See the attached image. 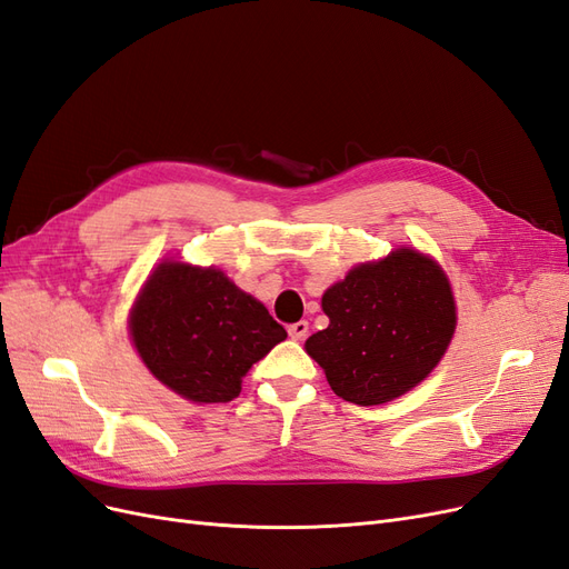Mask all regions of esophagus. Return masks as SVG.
<instances>
[{
    "label": "esophagus",
    "instance_id": "34e87169",
    "mask_svg": "<svg viewBox=\"0 0 569 569\" xmlns=\"http://www.w3.org/2000/svg\"><path fill=\"white\" fill-rule=\"evenodd\" d=\"M306 335H308V322L306 320H299L295 325H289V337L295 339V341L306 339Z\"/></svg>",
    "mask_w": 569,
    "mask_h": 569
}]
</instances>
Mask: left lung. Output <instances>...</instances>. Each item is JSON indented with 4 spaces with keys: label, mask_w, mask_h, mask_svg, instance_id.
Wrapping results in <instances>:
<instances>
[{
    "label": "left lung",
    "mask_w": 569,
    "mask_h": 569,
    "mask_svg": "<svg viewBox=\"0 0 569 569\" xmlns=\"http://www.w3.org/2000/svg\"><path fill=\"white\" fill-rule=\"evenodd\" d=\"M327 330L306 339L339 399L387 403L435 370L456 330L443 270L412 249L356 266L322 297Z\"/></svg>",
    "instance_id": "8db88e82"
}]
</instances>
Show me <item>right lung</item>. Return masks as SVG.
Here are the masks:
<instances>
[{
	"label": "right lung",
	"instance_id": "1",
	"mask_svg": "<svg viewBox=\"0 0 569 569\" xmlns=\"http://www.w3.org/2000/svg\"><path fill=\"white\" fill-rule=\"evenodd\" d=\"M137 351L153 377L197 403H228L242 377L287 330L268 308L216 268L161 263L130 318Z\"/></svg>",
	"mask_w": 569,
	"mask_h": 569
}]
</instances>
